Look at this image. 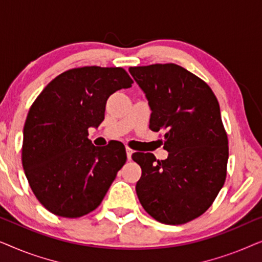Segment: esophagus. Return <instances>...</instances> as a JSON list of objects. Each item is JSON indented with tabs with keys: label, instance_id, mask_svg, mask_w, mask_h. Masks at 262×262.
<instances>
[{
	"label": "esophagus",
	"instance_id": "1",
	"mask_svg": "<svg viewBox=\"0 0 262 262\" xmlns=\"http://www.w3.org/2000/svg\"><path fill=\"white\" fill-rule=\"evenodd\" d=\"M132 154H134V150H132L131 148H128V146H126V156H127V160H128V161L131 160Z\"/></svg>",
	"mask_w": 262,
	"mask_h": 262
}]
</instances>
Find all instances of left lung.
<instances>
[{"label": "left lung", "instance_id": "8db88e82", "mask_svg": "<svg viewBox=\"0 0 262 262\" xmlns=\"http://www.w3.org/2000/svg\"><path fill=\"white\" fill-rule=\"evenodd\" d=\"M151 108L150 130L164 131L166 160L135 152L142 206L164 224H185L212 205L227 177L228 136L220 103L202 78L177 64L131 67Z\"/></svg>", "mask_w": 262, "mask_h": 262}]
</instances>
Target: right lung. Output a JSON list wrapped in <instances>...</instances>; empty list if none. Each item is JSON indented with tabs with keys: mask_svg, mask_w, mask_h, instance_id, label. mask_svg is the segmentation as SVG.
Returning a JSON list of instances; mask_svg holds the SVG:
<instances>
[{
	"mask_svg": "<svg viewBox=\"0 0 262 262\" xmlns=\"http://www.w3.org/2000/svg\"><path fill=\"white\" fill-rule=\"evenodd\" d=\"M132 83L123 68H75L53 78L32 103L21 159L32 191L50 212L77 218L101 204L126 151L120 142L93 145L88 128L102 123L110 95Z\"/></svg>",
	"mask_w": 262,
	"mask_h": 262,
	"instance_id": "right-lung-1",
	"label": "right lung"
}]
</instances>
